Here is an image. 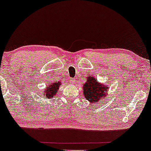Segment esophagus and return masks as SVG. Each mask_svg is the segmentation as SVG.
<instances>
[{"label": "esophagus", "instance_id": "34e87169", "mask_svg": "<svg viewBox=\"0 0 151 151\" xmlns=\"http://www.w3.org/2000/svg\"><path fill=\"white\" fill-rule=\"evenodd\" d=\"M69 82H70L71 84H74L75 83V80H74V79L70 78L69 79Z\"/></svg>", "mask_w": 151, "mask_h": 151}]
</instances>
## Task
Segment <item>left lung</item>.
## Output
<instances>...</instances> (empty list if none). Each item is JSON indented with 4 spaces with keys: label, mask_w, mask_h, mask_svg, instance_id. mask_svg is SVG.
Instances as JSON below:
<instances>
[{
    "label": "left lung",
    "mask_w": 151,
    "mask_h": 151,
    "mask_svg": "<svg viewBox=\"0 0 151 151\" xmlns=\"http://www.w3.org/2000/svg\"><path fill=\"white\" fill-rule=\"evenodd\" d=\"M84 97L93 105L96 101L100 100L102 97H106L108 87L99 83L94 77H89L87 81L82 85ZM101 102V101H100Z\"/></svg>",
    "instance_id": "left-lung-1"
}]
</instances>
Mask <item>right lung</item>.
<instances>
[{"label":"right lung","mask_w":151,"mask_h":151,"mask_svg":"<svg viewBox=\"0 0 151 151\" xmlns=\"http://www.w3.org/2000/svg\"><path fill=\"white\" fill-rule=\"evenodd\" d=\"M61 83L59 82L56 81L55 82L49 84L46 89H44V97L45 98H52L57 93L58 89Z\"/></svg>","instance_id":"1"}]
</instances>
